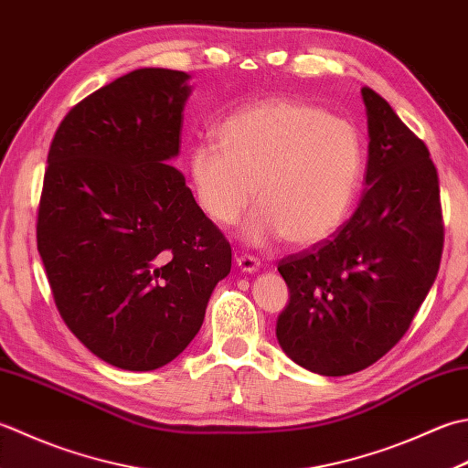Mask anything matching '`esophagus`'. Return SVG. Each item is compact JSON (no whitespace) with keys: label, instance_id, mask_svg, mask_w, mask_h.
<instances>
[{"label":"esophagus","instance_id":"obj_1","mask_svg":"<svg viewBox=\"0 0 468 468\" xmlns=\"http://www.w3.org/2000/svg\"><path fill=\"white\" fill-rule=\"evenodd\" d=\"M235 261H237V268H239V270H241V271H245V273H253V271H258V270H260V265H261L258 258H253V255H247V253L237 255Z\"/></svg>","mask_w":468,"mask_h":468}]
</instances>
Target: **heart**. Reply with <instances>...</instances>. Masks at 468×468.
<instances>
[{"label": "heart", "mask_w": 468, "mask_h": 468, "mask_svg": "<svg viewBox=\"0 0 468 468\" xmlns=\"http://www.w3.org/2000/svg\"><path fill=\"white\" fill-rule=\"evenodd\" d=\"M363 176V144L355 125L298 99H268L229 115L218 144L188 152L197 203L218 227L239 221L250 243L313 247L349 217Z\"/></svg>", "instance_id": "obj_1"}]
</instances>
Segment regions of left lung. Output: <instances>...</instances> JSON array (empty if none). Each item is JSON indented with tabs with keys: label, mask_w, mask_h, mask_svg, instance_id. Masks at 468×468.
Segmentation results:
<instances>
[{
	"label": "left lung",
	"mask_w": 468,
	"mask_h": 468,
	"mask_svg": "<svg viewBox=\"0 0 468 468\" xmlns=\"http://www.w3.org/2000/svg\"><path fill=\"white\" fill-rule=\"evenodd\" d=\"M369 160L359 207L338 231L288 255L290 302L276 336L292 361L326 378L369 367L396 346L441 268V188L424 142L386 99L361 89Z\"/></svg>",
	"instance_id": "obj_1"
}]
</instances>
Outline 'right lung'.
Returning <instances> with one entry per match:
<instances>
[{
  "label": "right lung",
  "instance_id": "add662e5",
  "mask_svg": "<svg viewBox=\"0 0 468 468\" xmlns=\"http://www.w3.org/2000/svg\"><path fill=\"white\" fill-rule=\"evenodd\" d=\"M190 75L137 69L82 99L48 152L38 251L64 323L99 359L164 367L231 271V245L170 166Z\"/></svg>",
  "mask_w": 468,
  "mask_h": 468
}]
</instances>
